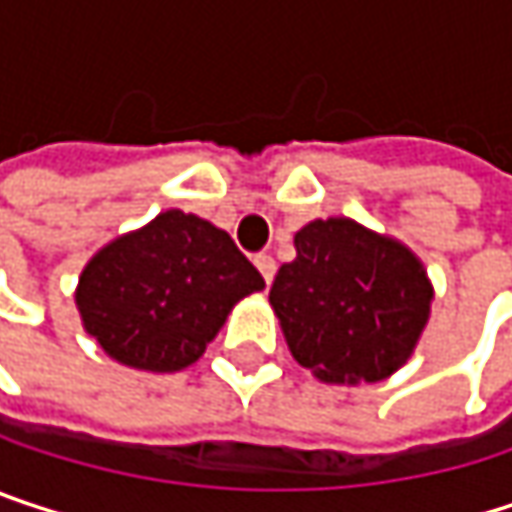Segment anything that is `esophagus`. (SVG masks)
I'll use <instances>...</instances> for the list:
<instances>
[{
  "label": "esophagus",
  "instance_id": "esophagus-1",
  "mask_svg": "<svg viewBox=\"0 0 512 512\" xmlns=\"http://www.w3.org/2000/svg\"><path fill=\"white\" fill-rule=\"evenodd\" d=\"M255 266L260 269L263 281H266V284H272V278H275V260H272V255H257Z\"/></svg>",
  "mask_w": 512,
  "mask_h": 512
}]
</instances>
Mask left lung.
Here are the masks:
<instances>
[{
	"label": "left lung",
	"instance_id": "obj_1",
	"mask_svg": "<svg viewBox=\"0 0 512 512\" xmlns=\"http://www.w3.org/2000/svg\"><path fill=\"white\" fill-rule=\"evenodd\" d=\"M269 305L290 356L320 382L358 385L397 373L421 341L433 281L409 246L356 219H314L293 237Z\"/></svg>",
	"mask_w": 512,
	"mask_h": 512
}]
</instances>
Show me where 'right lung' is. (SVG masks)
<instances>
[{"mask_svg": "<svg viewBox=\"0 0 512 512\" xmlns=\"http://www.w3.org/2000/svg\"><path fill=\"white\" fill-rule=\"evenodd\" d=\"M263 287L228 231L165 210L94 252L73 299L106 356L133 370L177 373L204 356L234 305Z\"/></svg>", "mask_w": 512, "mask_h": 512, "instance_id": "obj_1", "label": "right lung"}]
</instances>
